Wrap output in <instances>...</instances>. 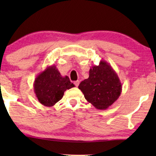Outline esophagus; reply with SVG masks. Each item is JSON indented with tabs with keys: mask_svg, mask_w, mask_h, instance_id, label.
<instances>
[{
	"mask_svg": "<svg viewBox=\"0 0 156 156\" xmlns=\"http://www.w3.org/2000/svg\"><path fill=\"white\" fill-rule=\"evenodd\" d=\"M74 85H75V86L77 87L78 86H79V84H80V81H75V82H74Z\"/></svg>",
	"mask_w": 156,
	"mask_h": 156,
	"instance_id": "34e87169",
	"label": "esophagus"
}]
</instances>
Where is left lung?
I'll return each mask as SVG.
<instances>
[{
  "label": "left lung",
  "instance_id": "8db88e82",
  "mask_svg": "<svg viewBox=\"0 0 156 156\" xmlns=\"http://www.w3.org/2000/svg\"><path fill=\"white\" fill-rule=\"evenodd\" d=\"M78 88L87 101L101 110L112 106L122 91L118 74L105 60H101L99 65L91 67L89 78L82 81Z\"/></svg>",
  "mask_w": 156,
  "mask_h": 156
}]
</instances>
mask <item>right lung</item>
I'll return each instance as SVG.
<instances>
[{
  "mask_svg": "<svg viewBox=\"0 0 156 156\" xmlns=\"http://www.w3.org/2000/svg\"><path fill=\"white\" fill-rule=\"evenodd\" d=\"M34 91L40 104L51 107L62 98L67 89L74 87L67 76H62L56 66H49L37 76Z\"/></svg>",
  "mask_w": 156,
  "mask_h": 156,
  "instance_id": "right-lung-1",
  "label": "right lung"
}]
</instances>
